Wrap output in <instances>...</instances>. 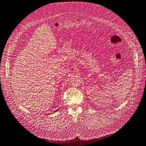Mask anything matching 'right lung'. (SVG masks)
I'll list each match as a JSON object with an SVG mask.
<instances>
[{
  "label": "right lung",
  "mask_w": 146,
  "mask_h": 146,
  "mask_svg": "<svg viewBox=\"0 0 146 146\" xmlns=\"http://www.w3.org/2000/svg\"><path fill=\"white\" fill-rule=\"evenodd\" d=\"M56 111H57V110H56ZM54 112H55V111H54Z\"/></svg>",
  "instance_id": "add662e5"
}]
</instances>
